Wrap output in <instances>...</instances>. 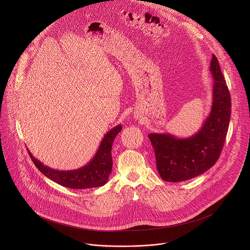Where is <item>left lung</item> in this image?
<instances>
[{
  "label": "left lung",
  "mask_w": 250,
  "mask_h": 250,
  "mask_svg": "<svg viewBox=\"0 0 250 250\" xmlns=\"http://www.w3.org/2000/svg\"><path fill=\"white\" fill-rule=\"evenodd\" d=\"M210 71L214 78L211 112L201 129L189 138L170 134H149L156 166L161 178L182 182L210 169L220 156L228 132L231 97L216 57L213 55Z\"/></svg>",
  "instance_id": "obj_1"
}]
</instances>
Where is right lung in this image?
<instances>
[{"label":"right lung","mask_w":250,"mask_h":250,"mask_svg":"<svg viewBox=\"0 0 250 250\" xmlns=\"http://www.w3.org/2000/svg\"><path fill=\"white\" fill-rule=\"evenodd\" d=\"M122 130L117 125L104 136L93 159L84 167L75 170H57L44 166L36 159L30 150L28 152L37 169L47 178L69 188H90L104 186L107 182L112 168L111 145L116 135Z\"/></svg>","instance_id":"obj_1"}]
</instances>
